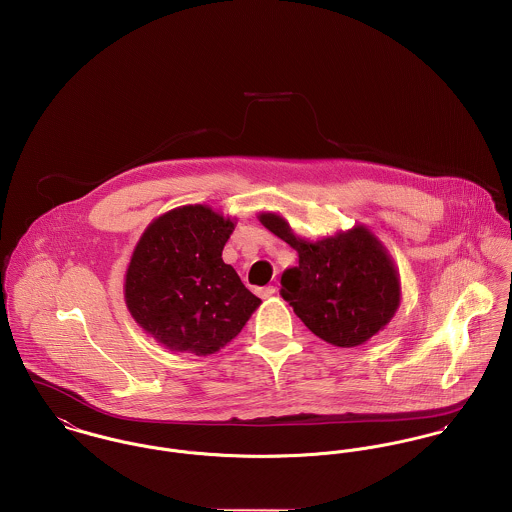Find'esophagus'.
<instances>
[{
  "instance_id": "esophagus-1",
  "label": "esophagus",
  "mask_w": 512,
  "mask_h": 512,
  "mask_svg": "<svg viewBox=\"0 0 512 512\" xmlns=\"http://www.w3.org/2000/svg\"><path fill=\"white\" fill-rule=\"evenodd\" d=\"M275 292H277L275 286H265V288H259V290H257V294H259L261 298H271Z\"/></svg>"
}]
</instances>
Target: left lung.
I'll return each mask as SVG.
<instances>
[{
	"instance_id": "left-lung-1",
	"label": "left lung",
	"mask_w": 512,
	"mask_h": 512,
	"mask_svg": "<svg viewBox=\"0 0 512 512\" xmlns=\"http://www.w3.org/2000/svg\"><path fill=\"white\" fill-rule=\"evenodd\" d=\"M257 220L298 253V265L281 277V294L320 340L357 347L393 320L400 275L385 243L365 224L310 241L277 212H259Z\"/></svg>"
}]
</instances>
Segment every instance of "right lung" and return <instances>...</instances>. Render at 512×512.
Returning a JSON list of instances; mask_svg holds the SVG:
<instances>
[{
  "mask_svg": "<svg viewBox=\"0 0 512 512\" xmlns=\"http://www.w3.org/2000/svg\"><path fill=\"white\" fill-rule=\"evenodd\" d=\"M235 218L208 204L157 216L141 233L123 279L131 318L174 353L212 355L233 340L261 298L222 259Z\"/></svg>",
  "mask_w": 512,
  "mask_h": 512,
  "instance_id": "1",
  "label": "right lung"
}]
</instances>
